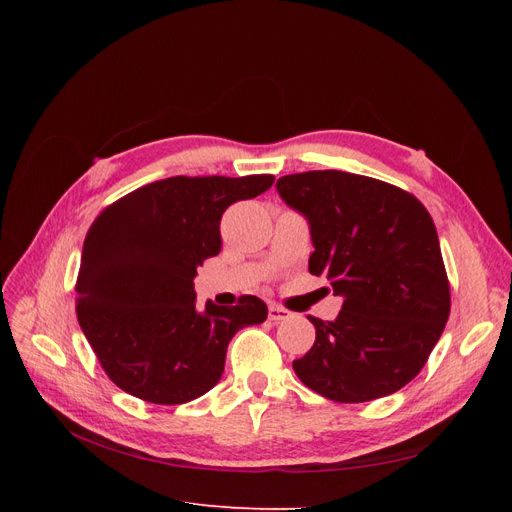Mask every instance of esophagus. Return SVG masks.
Returning <instances> with one entry per match:
<instances>
[{
	"label": "esophagus",
	"instance_id": "1",
	"mask_svg": "<svg viewBox=\"0 0 512 512\" xmlns=\"http://www.w3.org/2000/svg\"><path fill=\"white\" fill-rule=\"evenodd\" d=\"M290 316V312L286 307H282V305H275V303H271L269 305V320H273V322H280V320H286Z\"/></svg>",
	"mask_w": 512,
	"mask_h": 512
}]
</instances>
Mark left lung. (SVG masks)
Instances as JSON below:
<instances>
[{"mask_svg":"<svg viewBox=\"0 0 512 512\" xmlns=\"http://www.w3.org/2000/svg\"><path fill=\"white\" fill-rule=\"evenodd\" d=\"M305 215L314 252L342 312L316 327L292 363L299 380L339 404H361L406 386L427 363L451 314V288L436 226L406 190L344 170H309L275 183Z\"/></svg>","mask_w":512,"mask_h":512,"instance_id":"left-lung-1","label":"left lung"}]
</instances>
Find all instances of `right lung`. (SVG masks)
<instances>
[{
    "label": "right lung",
    "mask_w": 512,
    "mask_h": 512,
    "mask_svg": "<svg viewBox=\"0 0 512 512\" xmlns=\"http://www.w3.org/2000/svg\"><path fill=\"white\" fill-rule=\"evenodd\" d=\"M273 175L168 177L108 205L91 224L76 277V316L121 391L177 406L220 382L239 329L267 320L243 294L232 307H196L194 277L220 254L222 213L256 198Z\"/></svg>",
    "instance_id": "add662e5"
}]
</instances>
